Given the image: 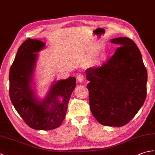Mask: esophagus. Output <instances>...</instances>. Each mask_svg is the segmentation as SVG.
Segmentation results:
<instances>
[{
    "mask_svg": "<svg viewBox=\"0 0 155 155\" xmlns=\"http://www.w3.org/2000/svg\"><path fill=\"white\" fill-rule=\"evenodd\" d=\"M77 79L78 82L81 83V82L84 80V76L82 74H78L77 77Z\"/></svg>",
    "mask_w": 155,
    "mask_h": 155,
    "instance_id": "1",
    "label": "esophagus"
}]
</instances>
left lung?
I'll return each mask as SVG.
<instances>
[{"instance_id":"left-lung-1","label":"left lung","mask_w":155,"mask_h":155,"mask_svg":"<svg viewBox=\"0 0 155 155\" xmlns=\"http://www.w3.org/2000/svg\"><path fill=\"white\" fill-rule=\"evenodd\" d=\"M110 42L120 47L101 67L86 71L90 108L101 124L123 127L146 99L147 71L133 40L118 37Z\"/></svg>"}]
</instances>
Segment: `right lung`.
Masks as SVG:
<instances>
[{
  "instance_id": "1",
  "label": "right lung",
  "mask_w": 155,
  "mask_h": 155,
  "mask_svg": "<svg viewBox=\"0 0 155 155\" xmlns=\"http://www.w3.org/2000/svg\"><path fill=\"white\" fill-rule=\"evenodd\" d=\"M42 41L28 38L20 46L10 68L9 95L16 110L28 127L48 130L61 126L65 118L68 101L76 86V78L60 80L51 87L41 102L35 98L31 87L37 52L45 47ZM61 97L62 100H59Z\"/></svg>"
}]
</instances>
